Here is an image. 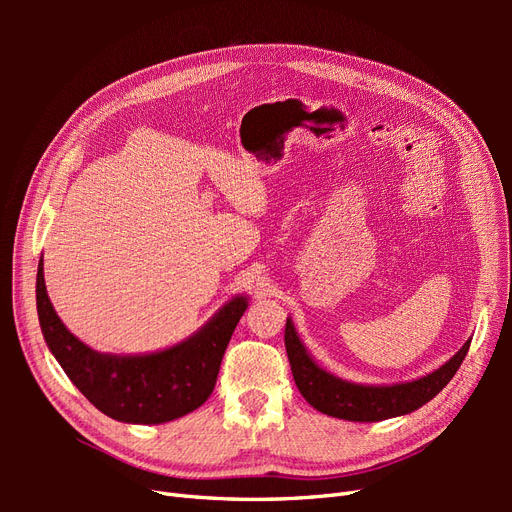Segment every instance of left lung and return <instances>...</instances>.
Masks as SVG:
<instances>
[{"mask_svg":"<svg viewBox=\"0 0 512 512\" xmlns=\"http://www.w3.org/2000/svg\"><path fill=\"white\" fill-rule=\"evenodd\" d=\"M470 342L472 339H468V342L461 346V350L453 359H448L442 367L431 371V374L423 378L412 382L374 386L348 382L337 378L331 371L322 369L305 350L290 318L286 320L284 331V344L288 352L292 378L307 404L314 406L322 414L356 423L386 421V418L404 416L425 406L427 401L436 397L457 374L459 365L466 359Z\"/></svg>","mask_w":512,"mask_h":512,"instance_id":"obj_1","label":"left lung"}]
</instances>
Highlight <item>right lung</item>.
Segmentation results:
<instances>
[{
    "label": "right lung",
    "instance_id": "add662e5",
    "mask_svg": "<svg viewBox=\"0 0 512 512\" xmlns=\"http://www.w3.org/2000/svg\"><path fill=\"white\" fill-rule=\"evenodd\" d=\"M36 305L46 346L91 404L121 423L160 425L209 399L232 331L247 309V297L237 294L185 342L151 354H106L74 337L46 294L42 260Z\"/></svg>",
    "mask_w": 512,
    "mask_h": 512
}]
</instances>
